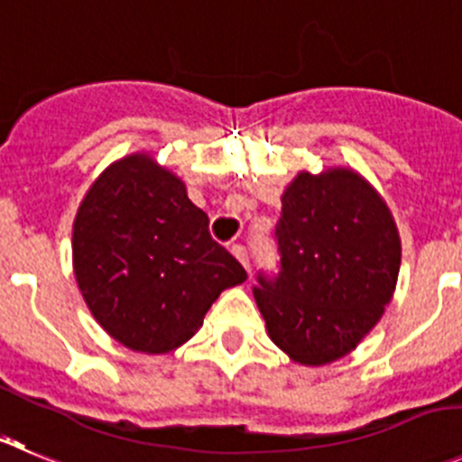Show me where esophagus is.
Returning a JSON list of instances; mask_svg holds the SVG:
<instances>
[{
  "label": "esophagus",
  "instance_id": "esophagus-1",
  "mask_svg": "<svg viewBox=\"0 0 462 462\" xmlns=\"http://www.w3.org/2000/svg\"><path fill=\"white\" fill-rule=\"evenodd\" d=\"M232 251V255L236 257V260L241 262V264H244V269L248 271V273H251V257H248V251H245V245H241V244H235L230 248Z\"/></svg>",
  "mask_w": 462,
  "mask_h": 462
}]
</instances>
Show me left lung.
Returning a JSON list of instances; mask_svg holds the SVG:
<instances>
[{"mask_svg": "<svg viewBox=\"0 0 462 462\" xmlns=\"http://www.w3.org/2000/svg\"><path fill=\"white\" fill-rule=\"evenodd\" d=\"M280 271L253 290L269 337L299 365L339 360L394 294L401 239L381 193L351 168L303 171L282 193Z\"/></svg>", "mask_w": 462, "mask_h": 462, "instance_id": "8db88e82", "label": "left lung"}]
</instances>
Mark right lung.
Here are the masks:
<instances>
[{"label":"right lung","mask_w":462,"mask_h":462,"mask_svg":"<svg viewBox=\"0 0 462 462\" xmlns=\"http://www.w3.org/2000/svg\"><path fill=\"white\" fill-rule=\"evenodd\" d=\"M72 266L90 314L123 346L166 353L196 335L244 266L209 235L178 175L150 154L111 163L81 200Z\"/></svg>","instance_id":"add662e5"}]
</instances>
